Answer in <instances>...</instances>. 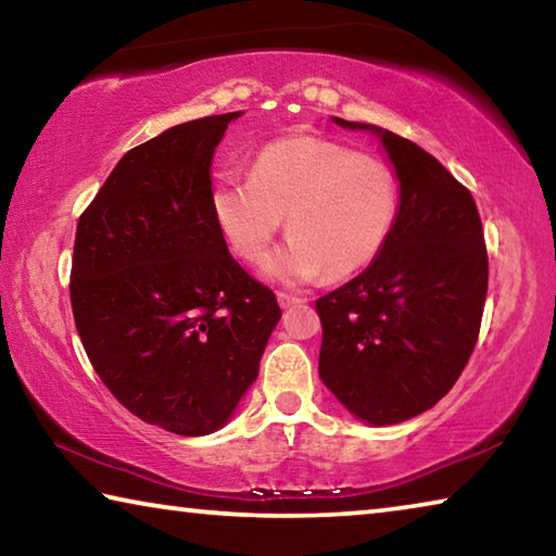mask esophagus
<instances>
[{"mask_svg":"<svg viewBox=\"0 0 556 556\" xmlns=\"http://www.w3.org/2000/svg\"><path fill=\"white\" fill-rule=\"evenodd\" d=\"M277 301H279V306H281V308H289V306L304 304V296L291 294V291H277Z\"/></svg>","mask_w":556,"mask_h":556,"instance_id":"obj_1","label":"esophagus"}]
</instances>
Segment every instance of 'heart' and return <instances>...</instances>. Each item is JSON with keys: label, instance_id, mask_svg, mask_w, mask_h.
Segmentation results:
<instances>
[{"label": "heart", "instance_id": "1", "mask_svg": "<svg viewBox=\"0 0 556 556\" xmlns=\"http://www.w3.org/2000/svg\"><path fill=\"white\" fill-rule=\"evenodd\" d=\"M400 205V178L384 159L318 137L267 144L250 178H228L213 193L225 240L250 265L265 262L287 218L294 238L267 262V275L287 285L368 269L397 228Z\"/></svg>", "mask_w": 556, "mask_h": 556}]
</instances>
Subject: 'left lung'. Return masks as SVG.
Instances as JSON below:
<instances>
[{"instance_id":"8db88e82","label":"left lung","mask_w":556,"mask_h":556,"mask_svg":"<svg viewBox=\"0 0 556 556\" xmlns=\"http://www.w3.org/2000/svg\"><path fill=\"white\" fill-rule=\"evenodd\" d=\"M375 131L400 178L397 228L363 275L316 299V312L324 384L382 427L431 409L464 372L481 331L488 252L468 188L409 139Z\"/></svg>"}]
</instances>
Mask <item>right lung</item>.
I'll return each instance as SVG.
<instances>
[{"label": "right lung", "instance_id": "1", "mask_svg": "<svg viewBox=\"0 0 556 556\" xmlns=\"http://www.w3.org/2000/svg\"><path fill=\"white\" fill-rule=\"evenodd\" d=\"M238 115L129 149L75 230L71 306L92 368L122 407L181 437L230 419L281 318L213 211V152Z\"/></svg>", "mask_w": 556, "mask_h": 556}]
</instances>
